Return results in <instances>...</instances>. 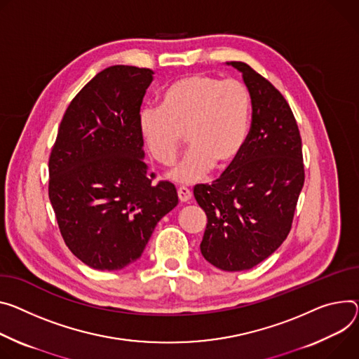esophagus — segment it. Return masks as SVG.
<instances>
[{
	"mask_svg": "<svg viewBox=\"0 0 359 359\" xmlns=\"http://www.w3.org/2000/svg\"><path fill=\"white\" fill-rule=\"evenodd\" d=\"M177 194H179V201H180L182 203H186V202H189V201L191 199V190L187 189V187H184V186H182V187L177 189Z\"/></svg>",
	"mask_w": 359,
	"mask_h": 359,
	"instance_id": "34e87169",
	"label": "esophagus"
}]
</instances>
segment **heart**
Masks as SVG:
<instances>
[{
  "label": "heart",
  "mask_w": 359,
  "mask_h": 359,
  "mask_svg": "<svg viewBox=\"0 0 359 359\" xmlns=\"http://www.w3.org/2000/svg\"><path fill=\"white\" fill-rule=\"evenodd\" d=\"M249 118L250 95L243 83L191 74L163 91L160 107L142 109L139 127L149 153L161 165H172L184 135L190 147L169 177L191 184L215 165L226 169L239 157Z\"/></svg>",
  "instance_id": "obj_1"
}]
</instances>
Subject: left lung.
<instances>
[{
  "label": "left lung",
  "instance_id": "obj_1",
  "mask_svg": "<svg viewBox=\"0 0 359 359\" xmlns=\"http://www.w3.org/2000/svg\"><path fill=\"white\" fill-rule=\"evenodd\" d=\"M252 102V124L239 157L212 184H196L194 199L208 216L201 243L213 266L248 271L271 256L289 235L304 187L302 140L283 95L242 61Z\"/></svg>",
  "mask_w": 359,
  "mask_h": 359
}]
</instances>
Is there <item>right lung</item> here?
I'll return each mask as SVG.
<instances>
[{"instance_id":"1","label":"right lung","mask_w":359,"mask_h":359,"mask_svg":"<svg viewBox=\"0 0 359 359\" xmlns=\"http://www.w3.org/2000/svg\"><path fill=\"white\" fill-rule=\"evenodd\" d=\"M150 69L111 66L74 97L48 160V196L61 236L83 264L118 271L142 256L158 220L179 203L143 161L140 106Z\"/></svg>"}]
</instances>
